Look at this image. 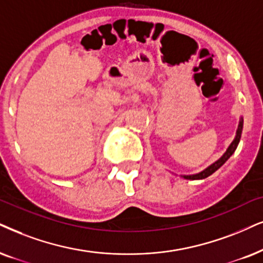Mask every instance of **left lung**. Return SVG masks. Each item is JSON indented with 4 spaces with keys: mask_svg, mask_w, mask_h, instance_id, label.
<instances>
[{
    "mask_svg": "<svg viewBox=\"0 0 263 263\" xmlns=\"http://www.w3.org/2000/svg\"><path fill=\"white\" fill-rule=\"evenodd\" d=\"M242 118L240 119V121H239V125H238V129H237V135H235V138L233 139V142L231 143V145H229L227 151L223 155L221 156L220 159H218L217 161H215L214 164H211L209 167H206L205 170H202L201 172H199V174H195V175H187V176H182V177L185 178V179H204L206 177H209V176L214 174L215 171H217L218 168L221 167L222 165L224 164L226 161L228 160L229 158H231L232 154L235 152V149H237L238 144H239V141H240V137H241V131H242Z\"/></svg>",
    "mask_w": 263,
    "mask_h": 263,
    "instance_id": "left-lung-1",
    "label": "left lung"
}]
</instances>
